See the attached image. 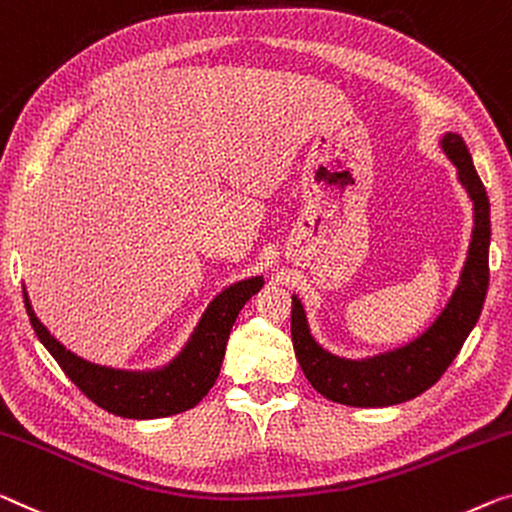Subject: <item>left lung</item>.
I'll list each match as a JSON object with an SVG mask.
<instances>
[{
    "label": "left lung",
    "instance_id": "1",
    "mask_svg": "<svg viewBox=\"0 0 512 512\" xmlns=\"http://www.w3.org/2000/svg\"><path fill=\"white\" fill-rule=\"evenodd\" d=\"M439 147L457 167V181L474 204V227L460 280L437 319L400 347L375 356L347 358L319 345L301 299L292 296L294 352L303 375L326 400L349 407H391L416 398L437 384L478 322L490 285V200L462 137L448 131L441 135Z\"/></svg>",
    "mask_w": 512,
    "mask_h": 512
}]
</instances>
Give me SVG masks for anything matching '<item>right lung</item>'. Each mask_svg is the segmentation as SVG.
<instances>
[{"label":"right lung","mask_w":512,"mask_h":512,"mask_svg":"<svg viewBox=\"0 0 512 512\" xmlns=\"http://www.w3.org/2000/svg\"><path fill=\"white\" fill-rule=\"evenodd\" d=\"M264 276H253L225 287L190 333L181 352L154 370H121L91 363L73 354L36 317L27 289L22 287L25 308L41 345L66 372V377L98 407L121 418H165L193 409L211 391L220 375L225 347L239 312L262 289Z\"/></svg>","instance_id":"add662e5"}]
</instances>
